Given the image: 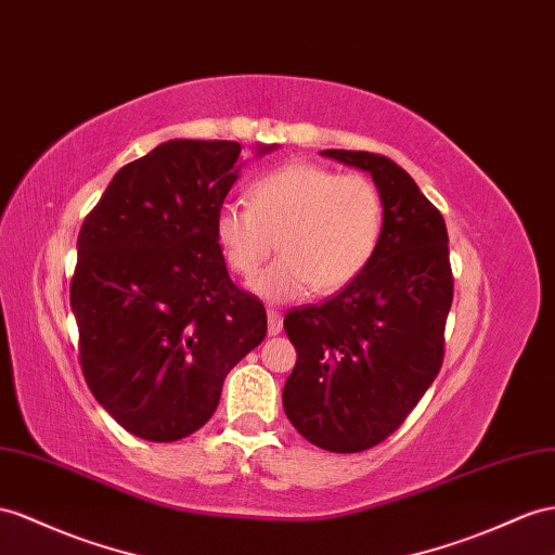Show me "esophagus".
<instances>
[{
    "instance_id": "34e87169",
    "label": "esophagus",
    "mask_w": 555,
    "mask_h": 555,
    "mask_svg": "<svg viewBox=\"0 0 555 555\" xmlns=\"http://www.w3.org/2000/svg\"><path fill=\"white\" fill-rule=\"evenodd\" d=\"M267 323H269V335H279L283 328V317L279 309H267Z\"/></svg>"
}]
</instances>
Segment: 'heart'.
<instances>
[{
  "label": "heart",
  "instance_id": "b5f03b06",
  "mask_svg": "<svg viewBox=\"0 0 555 555\" xmlns=\"http://www.w3.org/2000/svg\"><path fill=\"white\" fill-rule=\"evenodd\" d=\"M382 232L385 202L371 178L309 162L269 170L250 184L248 204L216 212L220 253L241 279L260 272L279 238L283 255L253 283L269 300L345 291L375 258Z\"/></svg>",
  "mask_w": 555,
  "mask_h": 555
}]
</instances>
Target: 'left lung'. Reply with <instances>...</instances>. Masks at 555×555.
Instances as JSON below:
<instances>
[{"instance_id":"obj_1","label":"left lung","mask_w":555,"mask_h":555,"mask_svg":"<svg viewBox=\"0 0 555 555\" xmlns=\"http://www.w3.org/2000/svg\"><path fill=\"white\" fill-rule=\"evenodd\" d=\"M321 154L373 176L385 202V232L357 281L283 319L297 351L283 408L309 443L363 452L399 429L443 365L454 295L448 230L440 210L389 156Z\"/></svg>"}]
</instances>
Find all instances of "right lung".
I'll return each mask as SVG.
<instances>
[{"mask_svg":"<svg viewBox=\"0 0 555 555\" xmlns=\"http://www.w3.org/2000/svg\"><path fill=\"white\" fill-rule=\"evenodd\" d=\"M238 154L234 140H168L117 170L79 230L69 302L83 379L154 443L202 429L267 335L262 300L230 279L216 241Z\"/></svg>","mask_w":555,"mask_h":555,"instance_id":"right-lung-1","label":"right lung"}]
</instances>
